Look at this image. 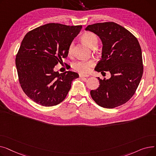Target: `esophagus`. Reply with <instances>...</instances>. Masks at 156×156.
Listing matches in <instances>:
<instances>
[{"instance_id":"34e87169","label":"esophagus","mask_w":156,"mask_h":156,"mask_svg":"<svg viewBox=\"0 0 156 156\" xmlns=\"http://www.w3.org/2000/svg\"><path fill=\"white\" fill-rule=\"evenodd\" d=\"M79 76H80V78H84V77H88V75H83V74H81V73H80V74H79Z\"/></svg>"}]
</instances>
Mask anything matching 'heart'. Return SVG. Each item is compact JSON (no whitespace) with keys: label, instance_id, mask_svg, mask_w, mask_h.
Here are the masks:
<instances>
[{"label":"heart","instance_id":"b5f03b06","mask_svg":"<svg viewBox=\"0 0 156 156\" xmlns=\"http://www.w3.org/2000/svg\"><path fill=\"white\" fill-rule=\"evenodd\" d=\"M82 40L86 44H87L91 47L97 42V36L92 32H87L85 34H84L82 36ZM73 47V44L71 43L69 45L68 48L69 54H71L72 52ZM94 65V62L92 60L82 59L74 62L73 64V68L81 73H87L90 72V71L91 69V68Z\"/></svg>","mask_w":156,"mask_h":156}]
</instances>
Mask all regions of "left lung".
<instances>
[{
  "instance_id": "8db88e82",
  "label": "left lung",
  "mask_w": 156,
  "mask_h": 156,
  "mask_svg": "<svg viewBox=\"0 0 156 156\" xmlns=\"http://www.w3.org/2000/svg\"><path fill=\"white\" fill-rule=\"evenodd\" d=\"M85 30L99 36L103 45L102 59L95 70L111 75L108 80L97 78L100 85L90 91L92 98L104 108L125 104L134 95L143 75L142 49L137 38L114 22L93 24Z\"/></svg>"
}]
</instances>
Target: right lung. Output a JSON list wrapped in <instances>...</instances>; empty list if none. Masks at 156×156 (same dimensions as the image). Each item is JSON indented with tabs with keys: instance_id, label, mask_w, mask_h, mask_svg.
Returning <instances> with one entry per match:
<instances>
[{
	"instance_id": "1",
	"label": "right lung",
	"mask_w": 156,
	"mask_h": 156,
	"mask_svg": "<svg viewBox=\"0 0 156 156\" xmlns=\"http://www.w3.org/2000/svg\"><path fill=\"white\" fill-rule=\"evenodd\" d=\"M81 28L48 23L24 36L16 55V66L23 90L33 101L50 107L66 97L78 74L70 71L60 74L54 68L62 58H66L69 45Z\"/></svg>"
}]
</instances>
